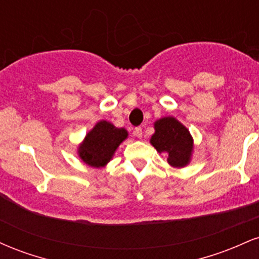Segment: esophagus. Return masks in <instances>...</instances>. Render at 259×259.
Instances as JSON below:
<instances>
[{"label":"esophagus","mask_w":259,"mask_h":259,"mask_svg":"<svg viewBox=\"0 0 259 259\" xmlns=\"http://www.w3.org/2000/svg\"><path fill=\"white\" fill-rule=\"evenodd\" d=\"M134 135H135L136 138L141 139L142 138V129H141V127H135V129H134Z\"/></svg>","instance_id":"1"}]
</instances>
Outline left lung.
I'll use <instances>...</instances> for the list:
<instances>
[{
	"label": "left lung",
	"mask_w": 259,
	"mask_h": 259,
	"mask_svg": "<svg viewBox=\"0 0 259 259\" xmlns=\"http://www.w3.org/2000/svg\"><path fill=\"white\" fill-rule=\"evenodd\" d=\"M150 142L157 152L167 157L169 165L173 168H184L191 162L194 139L177 118L163 117L154 121V134Z\"/></svg>",
	"instance_id": "obj_1"
}]
</instances>
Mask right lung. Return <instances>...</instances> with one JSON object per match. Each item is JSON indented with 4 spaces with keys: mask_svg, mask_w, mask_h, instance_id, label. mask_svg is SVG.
Masks as SVG:
<instances>
[{
    "mask_svg": "<svg viewBox=\"0 0 259 259\" xmlns=\"http://www.w3.org/2000/svg\"><path fill=\"white\" fill-rule=\"evenodd\" d=\"M126 139L127 132L124 127H117L109 121L100 120L86 134L76 152L89 167L103 168Z\"/></svg>",
    "mask_w": 259,
    "mask_h": 259,
    "instance_id": "add662e5",
    "label": "right lung"
}]
</instances>
